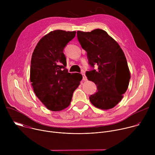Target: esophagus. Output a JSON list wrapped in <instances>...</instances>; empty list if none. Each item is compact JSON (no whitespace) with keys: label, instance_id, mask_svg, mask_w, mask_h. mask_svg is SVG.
I'll use <instances>...</instances> for the list:
<instances>
[{"label":"esophagus","instance_id":"1","mask_svg":"<svg viewBox=\"0 0 155 155\" xmlns=\"http://www.w3.org/2000/svg\"><path fill=\"white\" fill-rule=\"evenodd\" d=\"M81 74H82V75H83V80H87V77H86V75H85L84 72H82Z\"/></svg>","mask_w":155,"mask_h":155}]
</instances>
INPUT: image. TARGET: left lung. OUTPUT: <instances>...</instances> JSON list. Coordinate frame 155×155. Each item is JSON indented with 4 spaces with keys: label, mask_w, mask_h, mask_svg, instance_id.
<instances>
[{
    "label": "left lung",
    "mask_w": 155,
    "mask_h": 155,
    "mask_svg": "<svg viewBox=\"0 0 155 155\" xmlns=\"http://www.w3.org/2000/svg\"><path fill=\"white\" fill-rule=\"evenodd\" d=\"M77 38L83 49L87 52L91 67L97 71H87L88 80L93 81L97 91L90 97L96 107L108 110L116 106L126 91L130 71L124 53L119 44L106 31L96 29L91 32L77 31Z\"/></svg>",
    "instance_id": "obj_1"
}]
</instances>
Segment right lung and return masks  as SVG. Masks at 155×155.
<instances>
[{
	"instance_id": "right-lung-1",
	"label": "right lung",
	"mask_w": 155,
	"mask_h": 155,
	"mask_svg": "<svg viewBox=\"0 0 155 155\" xmlns=\"http://www.w3.org/2000/svg\"><path fill=\"white\" fill-rule=\"evenodd\" d=\"M75 34V31H51L39 40L32 55L31 85L36 96L51 111H61L70 105L83 78L81 74L65 69L64 48Z\"/></svg>"
}]
</instances>
